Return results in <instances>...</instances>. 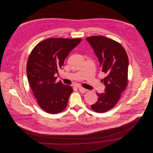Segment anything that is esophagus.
<instances>
[{"label": "esophagus", "instance_id": "obj_1", "mask_svg": "<svg viewBox=\"0 0 153 153\" xmlns=\"http://www.w3.org/2000/svg\"><path fill=\"white\" fill-rule=\"evenodd\" d=\"M79 90L81 93H85L87 91V89H86L83 87H79Z\"/></svg>", "mask_w": 153, "mask_h": 153}]
</instances>
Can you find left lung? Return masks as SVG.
Masks as SVG:
<instances>
[{
  "label": "left lung",
  "instance_id": "obj_1",
  "mask_svg": "<svg viewBox=\"0 0 153 153\" xmlns=\"http://www.w3.org/2000/svg\"><path fill=\"white\" fill-rule=\"evenodd\" d=\"M98 57L106 76L102 79L105 85L104 93H97L98 101L91 105L96 112L112 109L119 101L128 84V59L124 47L119 42L104 36L86 38Z\"/></svg>",
  "mask_w": 153,
  "mask_h": 153
}]
</instances>
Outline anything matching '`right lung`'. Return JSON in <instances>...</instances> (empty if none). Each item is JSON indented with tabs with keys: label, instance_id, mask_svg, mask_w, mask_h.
Wrapping results in <instances>:
<instances>
[{
	"label": "right lung",
	"instance_id": "right-lung-1",
	"mask_svg": "<svg viewBox=\"0 0 153 153\" xmlns=\"http://www.w3.org/2000/svg\"><path fill=\"white\" fill-rule=\"evenodd\" d=\"M81 40L48 38L37 44L29 55L26 65L28 82L38 104L47 113L58 114L66 107L73 89L60 81L56 82L55 75Z\"/></svg>",
	"mask_w": 153,
	"mask_h": 153
}]
</instances>
